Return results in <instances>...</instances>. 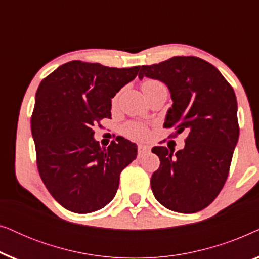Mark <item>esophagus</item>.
<instances>
[{
	"mask_svg": "<svg viewBox=\"0 0 259 259\" xmlns=\"http://www.w3.org/2000/svg\"><path fill=\"white\" fill-rule=\"evenodd\" d=\"M148 151H150V146H147V145H139V146H138V155H139V157L144 155L145 153H147Z\"/></svg>",
	"mask_w": 259,
	"mask_h": 259,
	"instance_id": "obj_1",
	"label": "esophagus"
}]
</instances>
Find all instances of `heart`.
<instances>
[{
    "instance_id": "obj_1",
    "label": "heart",
    "mask_w": 259,
    "mask_h": 259,
    "mask_svg": "<svg viewBox=\"0 0 259 259\" xmlns=\"http://www.w3.org/2000/svg\"><path fill=\"white\" fill-rule=\"evenodd\" d=\"M155 84H162L159 82V81H155V80H146L145 82L143 83V90L144 88H147L150 86H155ZM125 133L127 136L132 137V138H144L146 137V127L140 125V123H137V122H132V123H128L125 127Z\"/></svg>"
}]
</instances>
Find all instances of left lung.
Returning <instances> with one entry per match:
<instances>
[{
  "mask_svg": "<svg viewBox=\"0 0 259 259\" xmlns=\"http://www.w3.org/2000/svg\"><path fill=\"white\" fill-rule=\"evenodd\" d=\"M144 76L164 82L171 93L164 127L175 126V137L189 133L183 150L152 148L160 159L152 191L168 210L194 213L215 199L228 178L239 137L235 92L214 66L196 56L143 66Z\"/></svg>",
  "mask_w": 259,
  "mask_h": 259,
  "instance_id": "obj_1",
  "label": "left lung"
}]
</instances>
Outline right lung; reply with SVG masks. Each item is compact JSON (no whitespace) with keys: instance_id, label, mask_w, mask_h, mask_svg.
Returning a JSON list of instances; mask_svg holds the SVG:
<instances>
[{"instance_id":"right-lung-1","label":"right lung","mask_w":259,"mask_h":259,"mask_svg":"<svg viewBox=\"0 0 259 259\" xmlns=\"http://www.w3.org/2000/svg\"><path fill=\"white\" fill-rule=\"evenodd\" d=\"M139 69L70 61L41 81L31 115L37 168L67 210L91 213L105 207L118 191L120 173L137 158V145L125 138L101 147L93 127L111 118L112 99Z\"/></svg>"}]
</instances>
